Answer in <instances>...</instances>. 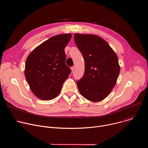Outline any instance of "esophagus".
<instances>
[{
  "label": "esophagus",
  "mask_w": 148,
  "mask_h": 148,
  "mask_svg": "<svg viewBox=\"0 0 148 148\" xmlns=\"http://www.w3.org/2000/svg\"><path fill=\"white\" fill-rule=\"evenodd\" d=\"M71 71L73 72L74 71V70H75V67H71Z\"/></svg>",
  "instance_id": "1"
}]
</instances>
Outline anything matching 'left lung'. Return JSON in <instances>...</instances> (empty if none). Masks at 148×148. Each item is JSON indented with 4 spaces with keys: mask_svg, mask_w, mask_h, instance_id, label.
Listing matches in <instances>:
<instances>
[{
    "mask_svg": "<svg viewBox=\"0 0 148 148\" xmlns=\"http://www.w3.org/2000/svg\"><path fill=\"white\" fill-rule=\"evenodd\" d=\"M75 44L85 61L83 77L77 81L80 94L92 102L106 98L120 71L118 58L107 42L94 34H75Z\"/></svg>",
    "mask_w": 148,
    "mask_h": 148,
    "instance_id": "obj_1",
    "label": "left lung"
}]
</instances>
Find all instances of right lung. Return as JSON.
I'll return each instance as SVG.
<instances>
[{
	"label": "right lung",
	"instance_id": "obj_1",
	"mask_svg": "<svg viewBox=\"0 0 148 148\" xmlns=\"http://www.w3.org/2000/svg\"><path fill=\"white\" fill-rule=\"evenodd\" d=\"M71 34L50 37L29 55L25 75L33 93L39 99L50 100L60 94L71 71L66 64L64 49Z\"/></svg>",
	"mask_w": 148,
	"mask_h": 148
}]
</instances>
